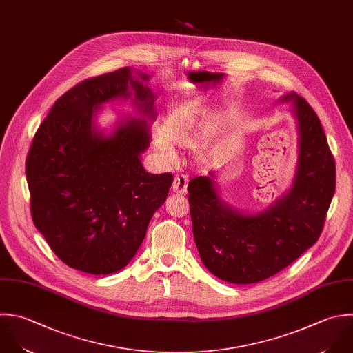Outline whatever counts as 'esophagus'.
<instances>
[{
  "mask_svg": "<svg viewBox=\"0 0 353 353\" xmlns=\"http://www.w3.org/2000/svg\"><path fill=\"white\" fill-rule=\"evenodd\" d=\"M187 185H188V177L185 174H179L174 177L173 184H172V190L176 194L180 195H185L187 194Z\"/></svg>",
  "mask_w": 353,
  "mask_h": 353,
  "instance_id": "obj_1",
  "label": "esophagus"
}]
</instances>
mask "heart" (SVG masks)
Here are the masks:
<instances>
[{
    "instance_id": "1",
    "label": "heart",
    "mask_w": 353,
    "mask_h": 353,
    "mask_svg": "<svg viewBox=\"0 0 353 353\" xmlns=\"http://www.w3.org/2000/svg\"><path fill=\"white\" fill-rule=\"evenodd\" d=\"M212 121V117L201 108L190 104L181 105L165 118L159 130L158 148L165 154H170L168 143L194 145L210 128Z\"/></svg>"
}]
</instances>
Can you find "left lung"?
<instances>
[{"instance_id": "obj_1", "label": "left lung", "mask_w": 353, "mask_h": 353, "mask_svg": "<svg viewBox=\"0 0 353 353\" xmlns=\"http://www.w3.org/2000/svg\"><path fill=\"white\" fill-rule=\"evenodd\" d=\"M300 134L296 180L286 196L260 214H242L223 202L213 173L188 183L194 239L205 267L236 285L281 272L319 239L336 191V162L322 123L308 101L289 93Z\"/></svg>"}]
</instances>
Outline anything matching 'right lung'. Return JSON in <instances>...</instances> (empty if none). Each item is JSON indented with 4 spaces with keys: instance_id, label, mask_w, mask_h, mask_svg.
Returning a JSON list of instances; mask_svg holds the SVG:
<instances>
[{
    "instance_id": "right-lung-1",
    "label": "right lung",
    "mask_w": 353,
    "mask_h": 353,
    "mask_svg": "<svg viewBox=\"0 0 353 353\" xmlns=\"http://www.w3.org/2000/svg\"><path fill=\"white\" fill-rule=\"evenodd\" d=\"M129 86L141 112L152 114V93L130 67L88 78L54 101L26 159L35 228L65 265L90 275L128 265L173 181L140 162L150 143L145 121H121L110 136L93 126L97 107L129 97Z\"/></svg>"
}]
</instances>
